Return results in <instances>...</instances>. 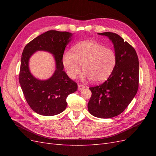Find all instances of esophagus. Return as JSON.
<instances>
[{
  "mask_svg": "<svg viewBox=\"0 0 156 156\" xmlns=\"http://www.w3.org/2000/svg\"><path fill=\"white\" fill-rule=\"evenodd\" d=\"M85 88V86L83 85V84H79L78 85V90H83Z\"/></svg>",
  "mask_w": 156,
  "mask_h": 156,
  "instance_id": "obj_1",
  "label": "esophagus"
}]
</instances>
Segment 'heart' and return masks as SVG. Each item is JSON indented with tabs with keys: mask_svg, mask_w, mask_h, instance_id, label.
<instances>
[{
	"mask_svg": "<svg viewBox=\"0 0 156 156\" xmlns=\"http://www.w3.org/2000/svg\"><path fill=\"white\" fill-rule=\"evenodd\" d=\"M116 56L114 51L95 41H87L77 44L73 53L67 51L62 56V64L68 77L76 78L81 73L94 83L105 81L115 69Z\"/></svg>",
	"mask_w": 156,
	"mask_h": 156,
	"instance_id": "1",
	"label": "heart"
}]
</instances>
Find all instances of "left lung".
Wrapping results in <instances>:
<instances>
[{
    "instance_id": "1",
    "label": "left lung",
    "mask_w": 156,
    "mask_h": 156,
    "mask_svg": "<svg viewBox=\"0 0 156 156\" xmlns=\"http://www.w3.org/2000/svg\"><path fill=\"white\" fill-rule=\"evenodd\" d=\"M98 34L108 37L112 41L116 62L105 82L89 88L92 96L88 103V110L96 117L110 119L123 112L137 92L139 58L135 49L119 34L110 32Z\"/></svg>"
}]
</instances>
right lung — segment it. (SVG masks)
Segmentation results:
<instances>
[{"label":"right lung","mask_w":156,"mask_h":156,"mask_svg":"<svg viewBox=\"0 0 156 156\" xmlns=\"http://www.w3.org/2000/svg\"><path fill=\"white\" fill-rule=\"evenodd\" d=\"M68 32L49 30L29 42L21 56L19 81L28 104L37 114L54 116L67 107L66 98L77 91V84L69 79L63 70L62 56L66 47L72 39ZM48 51L54 55L55 70L48 80H40L30 72L29 60L36 51Z\"/></svg>","instance_id":"right-lung-1"}]
</instances>
